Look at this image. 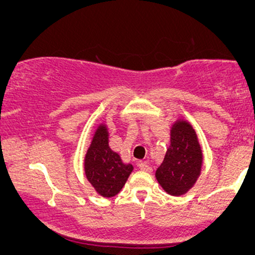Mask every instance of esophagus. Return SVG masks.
I'll return each instance as SVG.
<instances>
[{
    "mask_svg": "<svg viewBox=\"0 0 255 255\" xmlns=\"http://www.w3.org/2000/svg\"><path fill=\"white\" fill-rule=\"evenodd\" d=\"M137 166H139L140 170L145 171V172H151V170H152V168L148 165L147 162H140L139 164H137Z\"/></svg>",
    "mask_w": 255,
    "mask_h": 255,
    "instance_id": "34e87169",
    "label": "esophagus"
}]
</instances>
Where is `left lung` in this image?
Segmentation results:
<instances>
[{"instance_id":"1","label":"left lung","mask_w":255,"mask_h":255,"mask_svg":"<svg viewBox=\"0 0 255 255\" xmlns=\"http://www.w3.org/2000/svg\"><path fill=\"white\" fill-rule=\"evenodd\" d=\"M170 139V146L156 170V177L166 193L178 197L197 181L203 154L195 131L187 122L180 121L172 127Z\"/></svg>"}]
</instances>
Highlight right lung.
Listing matches in <instances>:
<instances>
[{
    "label": "right lung",
    "instance_id": "obj_1",
    "mask_svg": "<svg viewBox=\"0 0 255 255\" xmlns=\"http://www.w3.org/2000/svg\"><path fill=\"white\" fill-rule=\"evenodd\" d=\"M131 170L133 165L124 164L119 154L109 147L107 129L101 126L85 157L87 180L99 194L110 198L121 191Z\"/></svg>",
    "mask_w": 255,
    "mask_h": 255
}]
</instances>
